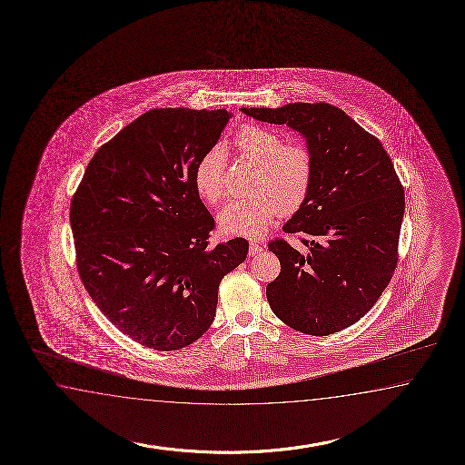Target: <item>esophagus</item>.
<instances>
[{
    "label": "esophagus",
    "mask_w": 465,
    "mask_h": 465,
    "mask_svg": "<svg viewBox=\"0 0 465 465\" xmlns=\"http://www.w3.org/2000/svg\"><path fill=\"white\" fill-rule=\"evenodd\" d=\"M263 250L262 243L257 240H250V255H258Z\"/></svg>",
    "instance_id": "34e87169"
}]
</instances>
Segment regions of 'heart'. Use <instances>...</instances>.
I'll use <instances>...</instances> for the list:
<instances>
[{
	"mask_svg": "<svg viewBox=\"0 0 465 465\" xmlns=\"http://www.w3.org/2000/svg\"><path fill=\"white\" fill-rule=\"evenodd\" d=\"M240 158L257 163L252 176V193L235 198L223 208L220 223L230 233L257 237L270 223L299 210L313 182V156L307 144L285 142L277 132L245 124L233 138ZM196 193L208 205H218L225 196L223 153L213 148L200 158L193 173Z\"/></svg>",
	"mask_w": 465,
	"mask_h": 465,
	"instance_id": "b5f03b06",
	"label": "heart"
}]
</instances>
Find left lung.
<instances>
[{
    "instance_id": "1",
    "label": "left lung",
    "mask_w": 465,
    "mask_h": 465,
    "mask_svg": "<svg viewBox=\"0 0 465 465\" xmlns=\"http://www.w3.org/2000/svg\"><path fill=\"white\" fill-rule=\"evenodd\" d=\"M305 136L313 182L305 203L283 225L302 248L275 238L279 277L267 285L270 309L285 325L331 335L361 321L387 289L399 262L402 183L377 136L331 104L242 108Z\"/></svg>"
}]
</instances>
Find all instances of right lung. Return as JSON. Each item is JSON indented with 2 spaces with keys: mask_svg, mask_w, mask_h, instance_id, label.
<instances>
[{
  "mask_svg": "<svg viewBox=\"0 0 465 465\" xmlns=\"http://www.w3.org/2000/svg\"><path fill=\"white\" fill-rule=\"evenodd\" d=\"M227 110L155 108L102 144L70 205L76 269L96 307L140 345L170 351L215 319L222 279L248 242L210 247L215 220L193 185Z\"/></svg>",
  "mask_w": 465,
  "mask_h": 465,
  "instance_id": "right-lung-1",
  "label": "right lung"
}]
</instances>
